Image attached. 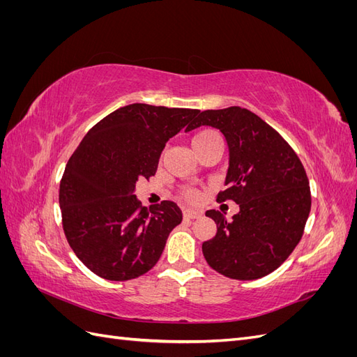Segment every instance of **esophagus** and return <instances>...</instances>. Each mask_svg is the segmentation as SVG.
<instances>
[{
	"mask_svg": "<svg viewBox=\"0 0 357 357\" xmlns=\"http://www.w3.org/2000/svg\"><path fill=\"white\" fill-rule=\"evenodd\" d=\"M202 213L198 210H183V218L190 220V219H198L201 218Z\"/></svg>",
	"mask_w": 357,
	"mask_h": 357,
	"instance_id": "esophagus-1",
	"label": "esophagus"
}]
</instances>
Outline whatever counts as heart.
<instances>
[{
    "label": "heart",
    "instance_id": "obj_1",
    "mask_svg": "<svg viewBox=\"0 0 357 357\" xmlns=\"http://www.w3.org/2000/svg\"><path fill=\"white\" fill-rule=\"evenodd\" d=\"M211 142H222V138L218 132L213 131V129H202V131L197 132L195 135L192 137L190 144H192L193 152H195L197 149L205 146L207 143H211ZM181 199L189 202V204H195L199 199V195H198L197 190L186 189V190L181 192Z\"/></svg>",
    "mask_w": 357,
    "mask_h": 357
}]
</instances>
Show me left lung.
Instances as JSON below:
<instances>
[{
	"mask_svg": "<svg viewBox=\"0 0 357 357\" xmlns=\"http://www.w3.org/2000/svg\"><path fill=\"white\" fill-rule=\"evenodd\" d=\"M211 126L223 134L229 150L226 190L240 211L228 220L205 211L218 232L202 243L207 264L234 280H256L282 265L299 243L311 208L310 185L299 158L275 129L241 107L205 110L186 132Z\"/></svg>",
	"mask_w": 357,
	"mask_h": 357,
	"instance_id": "1",
	"label": "left lung"
}]
</instances>
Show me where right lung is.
Masks as SVG:
<instances>
[{
  "label": "right lung",
  "mask_w": 357,
  "mask_h": 357,
  "mask_svg": "<svg viewBox=\"0 0 357 357\" xmlns=\"http://www.w3.org/2000/svg\"><path fill=\"white\" fill-rule=\"evenodd\" d=\"M199 110L129 104L105 116L74 150L59 185L62 226L73 252L112 282L152 269L181 210L162 201L147 210L134 195L155 176L159 156Z\"/></svg>",
  "instance_id": "add662e5"
}]
</instances>
